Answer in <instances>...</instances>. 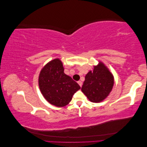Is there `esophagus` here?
Wrapping results in <instances>:
<instances>
[{"label": "esophagus", "instance_id": "esophagus-1", "mask_svg": "<svg viewBox=\"0 0 147 147\" xmlns=\"http://www.w3.org/2000/svg\"><path fill=\"white\" fill-rule=\"evenodd\" d=\"M77 83H78V84L80 85V86L82 87V82L81 81H78Z\"/></svg>", "mask_w": 147, "mask_h": 147}]
</instances>
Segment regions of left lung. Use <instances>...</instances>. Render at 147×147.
Wrapping results in <instances>:
<instances>
[{"instance_id":"obj_1","label":"left lung","mask_w":147,"mask_h":147,"mask_svg":"<svg viewBox=\"0 0 147 147\" xmlns=\"http://www.w3.org/2000/svg\"><path fill=\"white\" fill-rule=\"evenodd\" d=\"M114 83L112 74L100 63L85 76L82 91L92 102H100L105 99L112 91Z\"/></svg>"}]
</instances>
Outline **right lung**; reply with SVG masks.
<instances>
[{
    "label": "right lung",
    "mask_w": 147,
    "mask_h": 147,
    "mask_svg": "<svg viewBox=\"0 0 147 147\" xmlns=\"http://www.w3.org/2000/svg\"><path fill=\"white\" fill-rule=\"evenodd\" d=\"M38 84L46 100L59 107L67 105L73 95L81 88L76 82L64 74L63 64L59 59L50 61L42 69Z\"/></svg>",
    "instance_id": "add662e5"
}]
</instances>
